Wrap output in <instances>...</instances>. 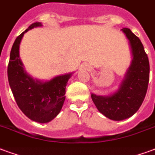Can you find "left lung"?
<instances>
[{
	"instance_id": "obj_1",
	"label": "left lung",
	"mask_w": 155,
	"mask_h": 155,
	"mask_svg": "<svg viewBox=\"0 0 155 155\" xmlns=\"http://www.w3.org/2000/svg\"><path fill=\"white\" fill-rule=\"evenodd\" d=\"M131 46L132 60L117 91L111 95L91 94L99 111L109 119L124 120L137 113L146 95L150 80V64L139 38L127 28L122 29Z\"/></svg>"
}]
</instances>
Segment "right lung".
Masks as SVG:
<instances>
[{"instance_id": "right-lung-1", "label": "right lung", "mask_w": 155, "mask_h": 155, "mask_svg": "<svg viewBox=\"0 0 155 155\" xmlns=\"http://www.w3.org/2000/svg\"><path fill=\"white\" fill-rule=\"evenodd\" d=\"M42 26L39 22L31 24L16 38L10 51L7 68L9 84L21 111L31 120L46 123L59 114L65 100V89L73 73L56 76L50 81L33 79L25 72L19 58V45L25 32Z\"/></svg>"}]
</instances>
